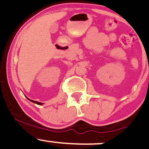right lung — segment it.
<instances>
[{
    "instance_id": "obj_1",
    "label": "right lung",
    "mask_w": 149,
    "mask_h": 149,
    "mask_svg": "<svg viewBox=\"0 0 149 149\" xmlns=\"http://www.w3.org/2000/svg\"><path fill=\"white\" fill-rule=\"evenodd\" d=\"M27 99H28V98H27ZM28 100H29V101H31V102H34V103L37 104H39V105H42V104H43V103L39 102H37V101H33V100H29V99H28Z\"/></svg>"
}]
</instances>
